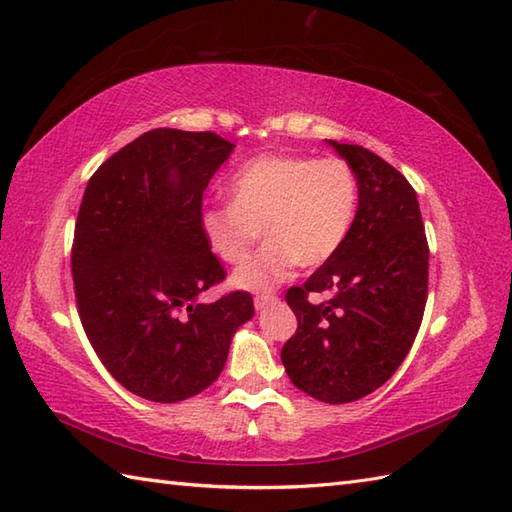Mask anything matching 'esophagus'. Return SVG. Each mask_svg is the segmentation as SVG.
Here are the masks:
<instances>
[{
	"label": "esophagus",
	"mask_w": 512,
	"mask_h": 512,
	"mask_svg": "<svg viewBox=\"0 0 512 512\" xmlns=\"http://www.w3.org/2000/svg\"><path fill=\"white\" fill-rule=\"evenodd\" d=\"M277 301V297L273 295V292H266V295H257L255 297V308L257 310H264V308H268L270 303H275Z\"/></svg>",
	"instance_id": "esophagus-1"
}]
</instances>
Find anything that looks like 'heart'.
Listing matches in <instances>:
<instances>
[{
  "label": "heart",
  "instance_id": "1",
  "mask_svg": "<svg viewBox=\"0 0 512 512\" xmlns=\"http://www.w3.org/2000/svg\"><path fill=\"white\" fill-rule=\"evenodd\" d=\"M231 202L202 213V233L226 264H242L259 235L268 242L235 270L233 286L264 292L297 264L317 268L341 248L358 206L354 171L339 158L259 156L228 184Z\"/></svg>",
  "mask_w": 512,
  "mask_h": 512
}]
</instances>
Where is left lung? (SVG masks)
I'll return each instance as SVG.
<instances>
[{
	"label": "left lung",
	"mask_w": 512,
	"mask_h": 512,
	"mask_svg": "<svg viewBox=\"0 0 512 512\" xmlns=\"http://www.w3.org/2000/svg\"><path fill=\"white\" fill-rule=\"evenodd\" d=\"M358 182V209L341 248L286 292L299 328L281 347L292 385L330 405L385 385L416 339L429 281V246L416 191L380 156L325 140ZM312 291L331 299L312 304Z\"/></svg>",
	"instance_id": "obj_1"
}]
</instances>
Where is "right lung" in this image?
Masks as SVG:
<instances>
[{"label":"right lung","mask_w":512,"mask_h":512,"mask_svg":"<svg viewBox=\"0 0 512 512\" xmlns=\"http://www.w3.org/2000/svg\"><path fill=\"white\" fill-rule=\"evenodd\" d=\"M233 149L213 132L151 129L85 187L72 244L79 317L107 372L145 400L209 387L255 314L248 292L198 301L226 277L202 233V193Z\"/></svg>","instance_id":"right-lung-1"}]
</instances>
